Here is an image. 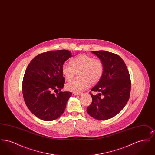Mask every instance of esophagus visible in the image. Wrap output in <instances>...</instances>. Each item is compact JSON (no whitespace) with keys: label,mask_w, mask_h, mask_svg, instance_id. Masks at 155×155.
Segmentation results:
<instances>
[{"label":"esophagus","mask_w":155,"mask_h":155,"mask_svg":"<svg viewBox=\"0 0 155 155\" xmlns=\"http://www.w3.org/2000/svg\"><path fill=\"white\" fill-rule=\"evenodd\" d=\"M73 94H74V95H82V92H74L73 93Z\"/></svg>","instance_id":"34e87169"}]
</instances>
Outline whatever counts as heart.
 I'll return each instance as SVG.
<instances>
[{"label": "heart", "mask_w": 155, "mask_h": 155, "mask_svg": "<svg viewBox=\"0 0 155 155\" xmlns=\"http://www.w3.org/2000/svg\"><path fill=\"white\" fill-rule=\"evenodd\" d=\"M70 64H63L61 71L67 81H70L78 73V79L70 81L66 89L71 92H79L87 88L89 84L94 85L100 81L103 72V65L99 59L87 54H80L70 60Z\"/></svg>", "instance_id": "heart-1"}]
</instances>
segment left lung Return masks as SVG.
Returning <instances> with one entry per match:
<instances>
[{"mask_svg": "<svg viewBox=\"0 0 155 155\" xmlns=\"http://www.w3.org/2000/svg\"><path fill=\"white\" fill-rule=\"evenodd\" d=\"M102 61V76L91 91L92 103L87 107L89 114L99 120L116 116L124 107L130 98L131 80L124 61L118 55L104 51H92Z\"/></svg>", "mask_w": 155, "mask_h": 155, "instance_id": "left-lung-1", "label": "left lung"}]
</instances>
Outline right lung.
<instances>
[{
	"mask_svg": "<svg viewBox=\"0 0 155 155\" xmlns=\"http://www.w3.org/2000/svg\"><path fill=\"white\" fill-rule=\"evenodd\" d=\"M73 56L69 51L58 50L38 54L27 67L22 81L23 97L27 107L38 118L49 121L64 113L70 92H52L63 88L61 68Z\"/></svg>",
	"mask_w": 155,
	"mask_h": 155,
	"instance_id": "1",
	"label": "right lung"
}]
</instances>
